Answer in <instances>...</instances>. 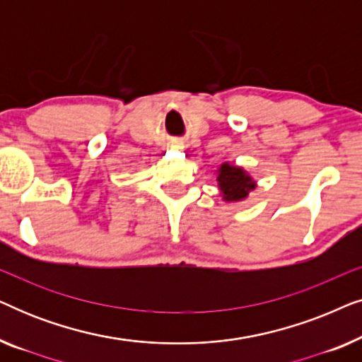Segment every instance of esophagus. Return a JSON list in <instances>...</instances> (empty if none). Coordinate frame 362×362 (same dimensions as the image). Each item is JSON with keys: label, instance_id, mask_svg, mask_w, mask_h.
Masks as SVG:
<instances>
[{"label": "esophagus", "instance_id": "34e87169", "mask_svg": "<svg viewBox=\"0 0 362 362\" xmlns=\"http://www.w3.org/2000/svg\"><path fill=\"white\" fill-rule=\"evenodd\" d=\"M170 148H171V150H182L185 146H182V143H180V141H173Z\"/></svg>", "mask_w": 362, "mask_h": 362}]
</instances>
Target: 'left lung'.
<instances>
[{
    "label": "left lung",
    "instance_id": "1",
    "mask_svg": "<svg viewBox=\"0 0 362 362\" xmlns=\"http://www.w3.org/2000/svg\"><path fill=\"white\" fill-rule=\"evenodd\" d=\"M216 181L222 201L240 202L245 201L257 187V181L242 166L226 161L216 170Z\"/></svg>",
    "mask_w": 362,
    "mask_h": 362
}]
</instances>
